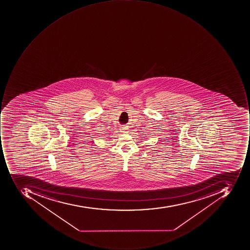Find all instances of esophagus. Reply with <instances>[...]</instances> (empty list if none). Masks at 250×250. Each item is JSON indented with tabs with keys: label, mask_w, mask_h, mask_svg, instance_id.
I'll list each match as a JSON object with an SVG mask.
<instances>
[{
	"label": "esophagus",
	"mask_w": 250,
	"mask_h": 250,
	"mask_svg": "<svg viewBox=\"0 0 250 250\" xmlns=\"http://www.w3.org/2000/svg\"><path fill=\"white\" fill-rule=\"evenodd\" d=\"M121 129H122V130H123V132H126V127H124V126H123V127H121Z\"/></svg>",
	"instance_id": "obj_1"
}]
</instances>
